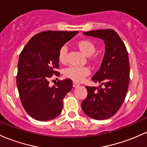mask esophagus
Returning <instances> with one entry per match:
<instances>
[{"label": "esophagus", "mask_w": 147, "mask_h": 147, "mask_svg": "<svg viewBox=\"0 0 147 147\" xmlns=\"http://www.w3.org/2000/svg\"><path fill=\"white\" fill-rule=\"evenodd\" d=\"M72 84H73L74 87H78V86H80V83L77 82H73Z\"/></svg>", "instance_id": "34e87169"}]
</instances>
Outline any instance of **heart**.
Listing matches in <instances>:
<instances>
[{"label": "heart", "instance_id": "heart-1", "mask_svg": "<svg viewBox=\"0 0 147 147\" xmlns=\"http://www.w3.org/2000/svg\"><path fill=\"white\" fill-rule=\"evenodd\" d=\"M78 46L80 50L84 55L89 56L92 55L96 51V46L89 40H81L78 42ZM67 48L66 46H62L58 53V60L61 63L66 61ZM90 73V69L87 67H78L69 66L64 69V75L74 81L80 82Z\"/></svg>", "mask_w": 147, "mask_h": 147}]
</instances>
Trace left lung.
Returning <instances> with one entry per match:
<instances>
[{"label":"left lung","instance_id":"obj_1","mask_svg":"<svg viewBox=\"0 0 147 147\" xmlns=\"http://www.w3.org/2000/svg\"><path fill=\"white\" fill-rule=\"evenodd\" d=\"M84 34L103 39L106 52L101 67L92 78L101 85L96 88L86 86L88 94L82 103V109L90 118L105 120L118 112L126 97L129 81L128 53L113 29L93 30L84 32Z\"/></svg>","mask_w":147,"mask_h":147}]
</instances>
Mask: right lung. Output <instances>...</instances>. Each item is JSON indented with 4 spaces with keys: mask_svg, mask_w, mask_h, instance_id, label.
Returning a JSON list of instances; mask_svg holds the SVG:
<instances>
[{
    "mask_svg": "<svg viewBox=\"0 0 147 147\" xmlns=\"http://www.w3.org/2000/svg\"><path fill=\"white\" fill-rule=\"evenodd\" d=\"M78 33L65 31H46L34 35L19 57L17 86L26 112L40 121L56 118L63 109V99L72 89L69 79L58 80L49 86L53 75L60 73L58 53L67 41Z\"/></svg>",
    "mask_w": 147,
    "mask_h": 147,
    "instance_id": "right-lung-1",
    "label": "right lung"
}]
</instances>
